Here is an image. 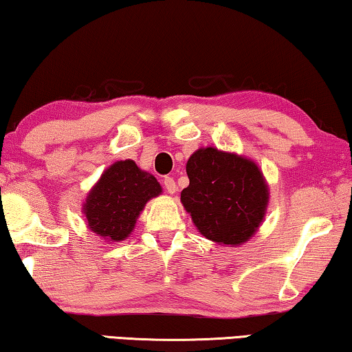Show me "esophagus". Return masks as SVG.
I'll return each mask as SVG.
<instances>
[{
  "label": "esophagus",
  "mask_w": 352,
  "mask_h": 352,
  "mask_svg": "<svg viewBox=\"0 0 352 352\" xmlns=\"http://www.w3.org/2000/svg\"><path fill=\"white\" fill-rule=\"evenodd\" d=\"M162 183H164V188L167 190V192L169 194H174L177 191V183L172 177H164V180H162Z\"/></svg>",
  "instance_id": "1"
}]
</instances>
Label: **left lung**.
<instances>
[{
  "label": "left lung",
  "instance_id": "obj_1",
  "mask_svg": "<svg viewBox=\"0 0 352 352\" xmlns=\"http://www.w3.org/2000/svg\"><path fill=\"white\" fill-rule=\"evenodd\" d=\"M186 174L182 204L199 232L221 245H240L256 232L269 192L253 161L208 146L191 155Z\"/></svg>",
  "mask_w": 352,
  "mask_h": 352
}]
</instances>
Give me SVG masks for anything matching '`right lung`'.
<instances>
[{
	"instance_id": "obj_1",
	"label": "right lung",
	"mask_w": 352,
	"mask_h": 352,
	"mask_svg": "<svg viewBox=\"0 0 352 352\" xmlns=\"http://www.w3.org/2000/svg\"><path fill=\"white\" fill-rule=\"evenodd\" d=\"M160 192L161 186L156 178L140 170L134 161L115 162L88 194V228L109 242L124 240L134 229L146 201Z\"/></svg>"
}]
</instances>
